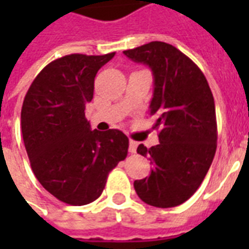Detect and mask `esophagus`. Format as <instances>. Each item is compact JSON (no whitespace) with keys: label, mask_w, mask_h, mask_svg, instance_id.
Here are the masks:
<instances>
[{"label":"esophagus","mask_w":249,"mask_h":249,"mask_svg":"<svg viewBox=\"0 0 249 249\" xmlns=\"http://www.w3.org/2000/svg\"><path fill=\"white\" fill-rule=\"evenodd\" d=\"M137 147H138V143H137L136 141H130V142H129V152L136 154Z\"/></svg>","instance_id":"34e87169"}]
</instances>
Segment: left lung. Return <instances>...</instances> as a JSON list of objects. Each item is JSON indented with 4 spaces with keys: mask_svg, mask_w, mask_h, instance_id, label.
<instances>
[{
    "mask_svg": "<svg viewBox=\"0 0 249 249\" xmlns=\"http://www.w3.org/2000/svg\"><path fill=\"white\" fill-rule=\"evenodd\" d=\"M124 54L151 68L150 115L156 117L154 129H159V144L137 148L154 168L148 177L134 181V189L146 204L177 207L199 189L216 154L213 94L200 68L166 42L152 41Z\"/></svg>",
    "mask_w": 249,
    "mask_h": 249,
    "instance_id": "1",
    "label": "left lung"
}]
</instances>
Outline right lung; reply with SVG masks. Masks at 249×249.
<instances>
[{
  "mask_svg": "<svg viewBox=\"0 0 249 249\" xmlns=\"http://www.w3.org/2000/svg\"><path fill=\"white\" fill-rule=\"evenodd\" d=\"M113 56L71 54L53 60L24 97L21 134L31 168L44 189L66 204L98 199L109 172L128 155L124 133L91 130L85 117L95 75Z\"/></svg>",
  "mask_w": 249,
  "mask_h": 249,
  "instance_id": "1",
  "label": "right lung"
}]
</instances>
